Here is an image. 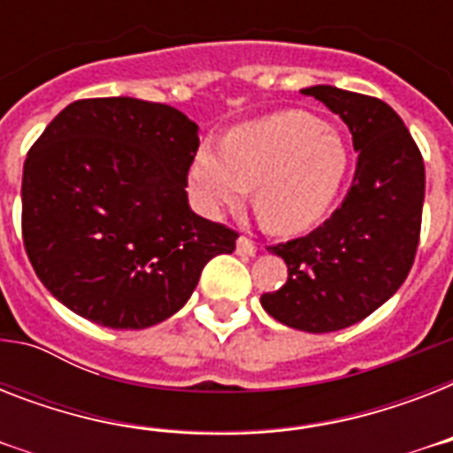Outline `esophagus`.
I'll return each instance as SVG.
<instances>
[{
	"label": "esophagus",
	"mask_w": 453,
	"mask_h": 453,
	"mask_svg": "<svg viewBox=\"0 0 453 453\" xmlns=\"http://www.w3.org/2000/svg\"><path fill=\"white\" fill-rule=\"evenodd\" d=\"M256 251H258V247L249 237H240L237 240V254L240 256H256Z\"/></svg>",
	"instance_id": "34e87169"
}]
</instances>
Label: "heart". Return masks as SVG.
Returning a JSON list of instances; mask_svg holds the SVG:
<instances>
[{"mask_svg": "<svg viewBox=\"0 0 453 453\" xmlns=\"http://www.w3.org/2000/svg\"><path fill=\"white\" fill-rule=\"evenodd\" d=\"M348 148L336 129L308 112H275L234 127L226 145H199L190 188L211 216L240 211L256 188V211L277 234L308 233L336 202Z\"/></svg>", "mask_w": 453, "mask_h": 453, "instance_id": "b5f03b06", "label": "heart"}]
</instances>
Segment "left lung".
Listing matches in <instances>:
<instances>
[{
  "label": "left lung",
  "mask_w": 453,
  "mask_h": 453,
  "mask_svg": "<svg viewBox=\"0 0 453 453\" xmlns=\"http://www.w3.org/2000/svg\"><path fill=\"white\" fill-rule=\"evenodd\" d=\"M348 124L357 169L343 204L305 237L270 247L287 263V284L263 294L277 322L308 334L357 324L407 280L421 234L426 166L388 103L317 84L303 88Z\"/></svg>",
  "instance_id": "1"
}]
</instances>
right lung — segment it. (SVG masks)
<instances>
[{
    "label": "right lung",
    "instance_id": "1",
    "mask_svg": "<svg viewBox=\"0 0 453 453\" xmlns=\"http://www.w3.org/2000/svg\"><path fill=\"white\" fill-rule=\"evenodd\" d=\"M197 124L162 103L87 98L53 117L23 166V242L65 308L148 329L183 308L237 233L188 204Z\"/></svg>",
    "mask_w": 453,
    "mask_h": 453
}]
</instances>
